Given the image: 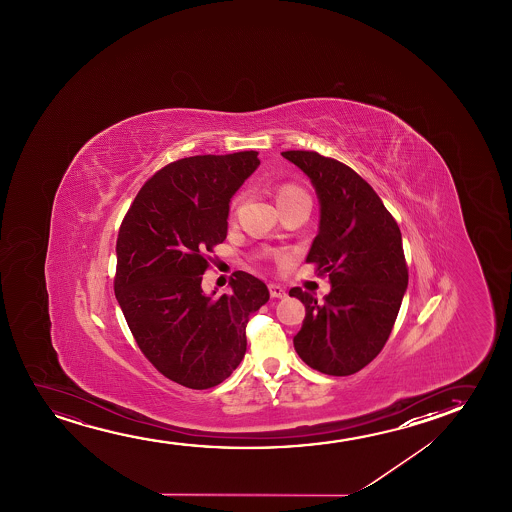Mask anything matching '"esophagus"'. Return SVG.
Returning <instances> with one entry per match:
<instances>
[{
    "label": "esophagus",
    "instance_id": "34e87169",
    "mask_svg": "<svg viewBox=\"0 0 512 512\" xmlns=\"http://www.w3.org/2000/svg\"><path fill=\"white\" fill-rule=\"evenodd\" d=\"M269 294H271V297H274V299H283L285 295H287V292L283 290V288L280 287V285H269Z\"/></svg>",
    "mask_w": 512,
    "mask_h": 512
}]
</instances>
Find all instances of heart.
<instances>
[{
  "label": "heart",
  "mask_w": 512,
  "mask_h": 512,
  "mask_svg": "<svg viewBox=\"0 0 512 512\" xmlns=\"http://www.w3.org/2000/svg\"><path fill=\"white\" fill-rule=\"evenodd\" d=\"M301 194H306V192H304L301 187H297V185H294V183H283L280 189H278V196L276 197H278V203H283V201H287V199H290V197L301 196ZM238 203L239 196H236L234 199H232L231 206H229L231 213L236 211V206H238Z\"/></svg>",
  "instance_id": "1"
}]
</instances>
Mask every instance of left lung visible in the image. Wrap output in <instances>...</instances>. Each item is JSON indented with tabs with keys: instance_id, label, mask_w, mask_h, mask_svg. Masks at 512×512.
I'll list each match as a JSON object with an SVG mask.
<instances>
[{
	"instance_id": "1",
	"label": "left lung",
	"mask_w": 512,
	"mask_h": 512,
	"mask_svg": "<svg viewBox=\"0 0 512 512\" xmlns=\"http://www.w3.org/2000/svg\"><path fill=\"white\" fill-rule=\"evenodd\" d=\"M281 155L315 185L322 215L306 262L332 283L322 302L288 292L306 308L295 351L315 371L350 376L378 357L399 315L409 280L399 225L350 166L311 150Z\"/></svg>"
}]
</instances>
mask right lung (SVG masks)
Wrapping results in <instances>:
<instances>
[{
    "label": "right lung",
    "mask_w": 512,
    "mask_h": 512,
    "mask_svg": "<svg viewBox=\"0 0 512 512\" xmlns=\"http://www.w3.org/2000/svg\"><path fill=\"white\" fill-rule=\"evenodd\" d=\"M259 152L194 155L159 169L134 197L117 238L115 297L134 341L162 376L206 390L245 357L246 323L269 301L245 271L220 299L201 288L213 248L227 238L229 201Z\"/></svg>",
    "instance_id": "right-lung-1"
}]
</instances>
